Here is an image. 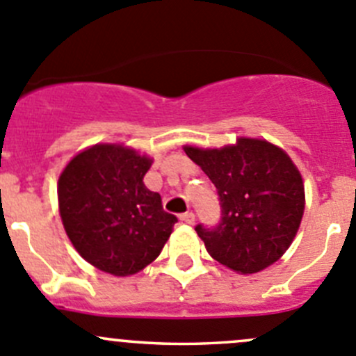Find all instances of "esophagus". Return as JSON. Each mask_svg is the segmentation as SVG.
<instances>
[{
    "label": "esophagus",
    "mask_w": 356,
    "mask_h": 356,
    "mask_svg": "<svg viewBox=\"0 0 356 356\" xmlns=\"http://www.w3.org/2000/svg\"><path fill=\"white\" fill-rule=\"evenodd\" d=\"M181 220L184 222V224L193 225V224H195L196 217H195V213H193V211H186V213H182V215H181Z\"/></svg>",
    "instance_id": "obj_1"
}]
</instances>
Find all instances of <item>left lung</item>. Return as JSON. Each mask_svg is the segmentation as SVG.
Segmentation results:
<instances>
[{
	"label": "left lung",
	"instance_id": "1",
	"mask_svg": "<svg viewBox=\"0 0 356 356\" xmlns=\"http://www.w3.org/2000/svg\"><path fill=\"white\" fill-rule=\"evenodd\" d=\"M182 148L220 196V224L196 225L210 257L243 275L275 264L296 238L305 211L303 177L288 153L245 136L222 148Z\"/></svg>",
	"mask_w": 356,
	"mask_h": 356
}]
</instances>
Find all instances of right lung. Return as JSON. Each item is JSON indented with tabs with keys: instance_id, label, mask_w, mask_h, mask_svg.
Returning a JSON list of instances; mask_svg holds the SVG:
<instances>
[{
	"instance_id": "right-lung-1",
	"label": "right lung",
	"mask_w": 356,
	"mask_h": 356,
	"mask_svg": "<svg viewBox=\"0 0 356 356\" xmlns=\"http://www.w3.org/2000/svg\"><path fill=\"white\" fill-rule=\"evenodd\" d=\"M153 158L124 143H98L70 158L58 179L63 229L88 264L117 277L156 260L177 218L145 186Z\"/></svg>"
}]
</instances>
